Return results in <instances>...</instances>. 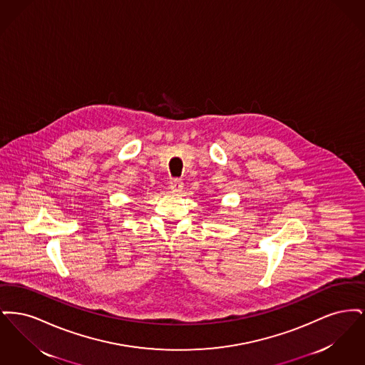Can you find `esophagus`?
Here are the masks:
<instances>
[{"instance_id": "1", "label": "esophagus", "mask_w": 365, "mask_h": 365, "mask_svg": "<svg viewBox=\"0 0 365 365\" xmlns=\"http://www.w3.org/2000/svg\"><path fill=\"white\" fill-rule=\"evenodd\" d=\"M170 189L173 192H182V189H183V182L180 180V179H173L171 182H170Z\"/></svg>"}]
</instances>
